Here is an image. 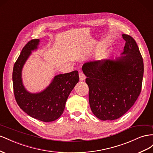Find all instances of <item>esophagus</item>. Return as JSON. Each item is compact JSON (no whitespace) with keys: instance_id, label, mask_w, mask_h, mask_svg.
Here are the masks:
<instances>
[{"instance_id":"esophagus-1","label":"esophagus","mask_w":153,"mask_h":153,"mask_svg":"<svg viewBox=\"0 0 153 153\" xmlns=\"http://www.w3.org/2000/svg\"><path fill=\"white\" fill-rule=\"evenodd\" d=\"M79 81H82L85 79V76L84 75V74L80 72L79 74Z\"/></svg>"}]
</instances>
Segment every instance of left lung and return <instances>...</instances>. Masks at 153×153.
Here are the masks:
<instances>
[{
  "mask_svg": "<svg viewBox=\"0 0 153 153\" xmlns=\"http://www.w3.org/2000/svg\"><path fill=\"white\" fill-rule=\"evenodd\" d=\"M122 36L126 43L120 58L86 62L82 67L89 87L91 110L102 120H113L123 116L133 106L141 91L142 55L131 36Z\"/></svg>",
  "mask_w": 153,
  "mask_h": 153,
  "instance_id": "1",
  "label": "left lung"
}]
</instances>
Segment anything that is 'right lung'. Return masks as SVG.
Returning a JSON list of instances; mask_svg holds the SVG:
<instances>
[{
  "label": "right lung",
  "instance_id": "right-lung-1",
  "mask_svg": "<svg viewBox=\"0 0 153 153\" xmlns=\"http://www.w3.org/2000/svg\"><path fill=\"white\" fill-rule=\"evenodd\" d=\"M40 40H30L22 50L13 71V83L16 101L27 115L43 122H52L62 115L65 104L74 86L79 81L78 71H74L54 77L45 89L38 93L26 90L22 78V72L32 51L36 50Z\"/></svg>",
  "mask_w": 153,
  "mask_h": 153
}]
</instances>
